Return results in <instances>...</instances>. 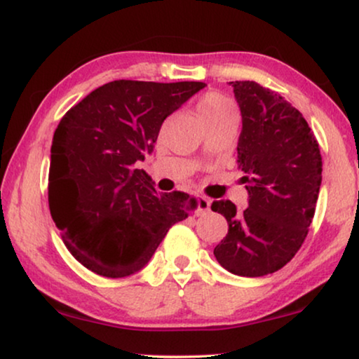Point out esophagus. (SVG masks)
Segmentation results:
<instances>
[{
    "label": "esophagus",
    "mask_w": 359,
    "mask_h": 359,
    "mask_svg": "<svg viewBox=\"0 0 359 359\" xmlns=\"http://www.w3.org/2000/svg\"><path fill=\"white\" fill-rule=\"evenodd\" d=\"M209 210H210V201L208 198H204V196H198V210H196V214L204 215L208 214Z\"/></svg>",
    "instance_id": "esophagus-1"
}]
</instances>
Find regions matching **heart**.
<instances>
[{
    "label": "heart",
    "mask_w": 359,
    "mask_h": 359,
    "mask_svg": "<svg viewBox=\"0 0 359 359\" xmlns=\"http://www.w3.org/2000/svg\"><path fill=\"white\" fill-rule=\"evenodd\" d=\"M196 116L201 121V124L222 119V117H237L232 101L220 95H205L203 100L196 106Z\"/></svg>",
    "instance_id": "b5f03b06"
}]
</instances>
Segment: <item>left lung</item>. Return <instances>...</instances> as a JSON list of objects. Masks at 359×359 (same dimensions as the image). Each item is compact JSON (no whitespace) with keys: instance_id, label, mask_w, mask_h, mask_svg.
<instances>
[{"instance_id":"left-lung-1","label":"left lung","mask_w":359,"mask_h":359,"mask_svg":"<svg viewBox=\"0 0 359 359\" xmlns=\"http://www.w3.org/2000/svg\"><path fill=\"white\" fill-rule=\"evenodd\" d=\"M242 112L237 163L248 208L215 201L229 232L214 248L238 276L271 274L291 262L307 237L322 184V156L307 121L283 96L255 81H230Z\"/></svg>"}]
</instances>
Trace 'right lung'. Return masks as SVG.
Wrapping results in <instances>:
<instances>
[{"label":"right lung","mask_w":359,"mask_h":359,"mask_svg":"<svg viewBox=\"0 0 359 359\" xmlns=\"http://www.w3.org/2000/svg\"><path fill=\"white\" fill-rule=\"evenodd\" d=\"M205 83H106L62 117L50 149L48 205L83 266L126 278L150 262L170 227L198 208L158 193L137 161L154 151L163 121Z\"/></svg>","instance_id":"add662e5"}]
</instances>
